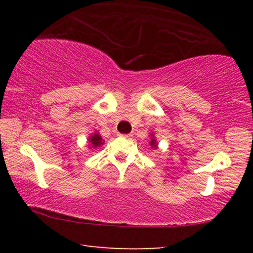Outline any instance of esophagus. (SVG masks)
Listing matches in <instances>:
<instances>
[{
	"instance_id": "34e87169",
	"label": "esophagus",
	"mask_w": 253,
	"mask_h": 253,
	"mask_svg": "<svg viewBox=\"0 0 253 253\" xmlns=\"http://www.w3.org/2000/svg\"><path fill=\"white\" fill-rule=\"evenodd\" d=\"M119 136L124 137V138H130V137H131L132 135H131V134H119Z\"/></svg>"
}]
</instances>
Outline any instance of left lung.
Returning a JSON list of instances; mask_svg holds the SVG:
<instances>
[{"label":"left lung","mask_w":253,"mask_h":253,"mask_svg":"<svg viewBox=\"0 0 253 253\" xmlns=\"http://www.w3.org/2000/svg\"><path fill=\"white\" fill-rule=\"evenodd\" d=\"M149 145H151L152 148H155V149L158 148V143L155 138V135H154L153 132L152 134H149Z\"/></svg>","instance_id":"1"}]
</instances>
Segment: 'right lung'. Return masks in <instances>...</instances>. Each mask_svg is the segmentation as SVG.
Masks as SVG:
<instances>
[{"mask_svg":"<svg viewBox=\"0 0 253 253\" xmlns=\"http://www.w3.org/2000/svg\"><path fill=\"white\" fill-rule=\"evenodd\" d=\"M87 142H88V147L90 149L100 147L101 145L105 144V140L102 139V137H101V135L99 134V131H98V130H96L90 136H88Z\"/></svg>","mask_w":253,"mask_h":253,"instance_id":"right-lung-1","label":"right lung"}]
</instances>
